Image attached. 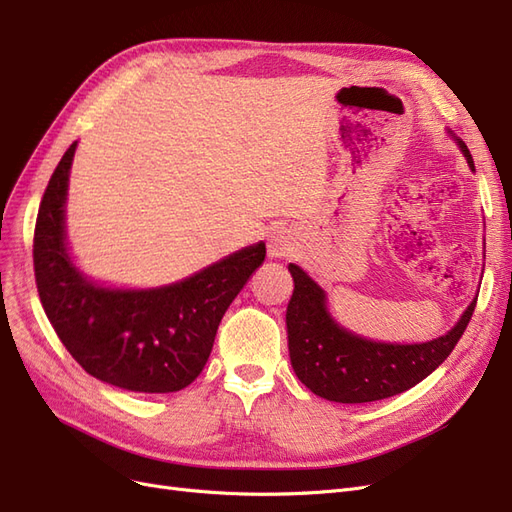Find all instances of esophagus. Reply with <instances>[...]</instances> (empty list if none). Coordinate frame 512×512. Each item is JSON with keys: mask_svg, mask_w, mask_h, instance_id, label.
Segmentation results:
<instances>
[{"mask_svg": "<svg viewBox=\"0 0 512 512\" xmlns=\"http://www.w3.org/2000/svg\"><path fill=\"white\" fill-rule=\"evenodd\" d=\"M292 252H294V241H292V237L288 235L286 230H280V232H277V235L271 237V241H269V254L271 256L284 258V256L292 254Z\"/></svg>", "mask_w": 512, "mask_h": 512, "instance_id": "obj_1", "label": "esophagus"}]
</instances>
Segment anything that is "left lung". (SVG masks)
I'll return each mask as SVG.
<instances>
[{"label": "left lung", "mask_w": 512, "mask_h": 512, "mask_svg": "<svg viewBox=\"0 0 512 512\" xmlns=\"http://www.w3.org/2000/svg\"><path fill=\"white\" fill-rule=\"evenodd\" d=\"M459 147L474 170L466 143ZM288 269L294 280L286 312L292 369L309 391L339 404L386 399L425 380L453 352L476 307L472 301L455 329L427 344L369 342L337 327L324 307V290L297 265Z\"/></svg>", "instance_id": "8db88e82"}]
</instances>
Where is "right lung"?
<instances>
[{
    "label": "right lung",
    "mask_w": 512,
    "mask_h": 512,
    "mask_svg": "<svg viewBox=\"0 0 512 512\" xmlns=\"http://www.w3.org/2000/svg\"><path fill=\"white\" fill-rule=\"evenodd\" d=\"M76 143L40 200L34 273L57 337L89 376L136 393H175L203 371L228 305L265 260L258 243L179 284L156 290L98 288L66 252L64 203Z\"/></svg>",
    "instance_id": "1"
}]
</instances>
